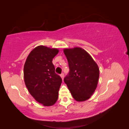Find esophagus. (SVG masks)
<instances>
[{
  "instance_id": "1",
  "label": "esophagus",
  "mask_w": 129,
  "mask_h": 129,
  "mask_svg": "<svg viewBox=\"0 0 129 129\" xmlns=\"http://www.w3.org/2000/svg\"><path fill=\"white\" fill-rule=\"evenodd\" d=\"M60 76H61V77L62 78V80H63V78H64V73H61V75H60Z\"/></svg>"
}]
</instances>
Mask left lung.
<instances>
[{
  "label": "left lung",
  "instance_id": "left-lung-1",
  "mask_svg": "<svg viewBox=\"0 0 129 129\" xmlns=\"http://www.w3.org/2000/svg\"><path fill=\"white\" fill-rule=\"evenodd\" d=\"M63 52L70 68L64 82L75 100L85 101L91 98L98 86V66L90 55L80 47L66 48Z\"/></svg>",
  "mask_w": 129,
  "mask_h": 129
}]
</instances>
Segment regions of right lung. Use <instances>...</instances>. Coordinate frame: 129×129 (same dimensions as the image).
<instances>
[{
    "label": "right lung",
    "instance_id": "obj_1",
    "mask_svg": "<svg viewBox=\"0 0 129 129\" xmlns=\"http://www.w3.org/2000/svg\"><path fill=\"white\" fill-rule=\"evenodd\" d=\"M58 52L57 48L39 46L30 52L24 64L25 86L34 99L43 106H52L58 98L62 80L52 63Z\"/></svg>",
    "mask_w": 129,
    "mask_h": 129
}]
</instances>
